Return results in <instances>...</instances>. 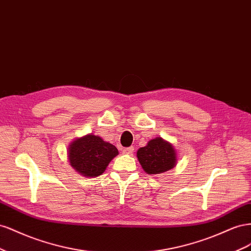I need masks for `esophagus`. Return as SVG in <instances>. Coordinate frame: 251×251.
Segmentation results:
<instances>
[{"instance_id":"1","label":"esophagus","mask_w":251,"mask_h":251,"mask_svg":"<svg viewBox=\"0 0 251 251\" xmlns=\"http://www.w3.org/2000/svg\"><path fill=\"white\" fill-rule=\"evenodd\" d=\"M133 147H127V148H123V153H126V154H131L133 152Z\"/></svg>"}]
</instances>
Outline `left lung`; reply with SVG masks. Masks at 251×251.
<instances>
[{"mask_svg":"<svg viewBox=\"0 0 251 251\" xmlns=\"http://www.w3.org/2000/svg\"><path fill=\"white\" fill-rule=\"evenodd\" d=\"M142 168L148 175H159L173 169L176 164V152L171 143L161 137L150 140L137 152Z\"/></svg>","mask_w":251,"mask_h":251,"instance_id":"8db88e82","label":"left lung"}]
</instances>
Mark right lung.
<instances>
[{"label": "right lung", "mask_w": 251, "mask_h": 251, "mask_svg": "<svg viewBox=\"0 0 251 251\" xmlns=\"http://www.w3.org/2000/svg\"><path fill=\"white\" fill-rule=\"evenodd\" d=\"M118 153L116 146L94 134L75 139L68 147L70 166L80 175L89 177L101 176Z\"/></svg>", "instance_id": "obj_1"}]
</instances>
